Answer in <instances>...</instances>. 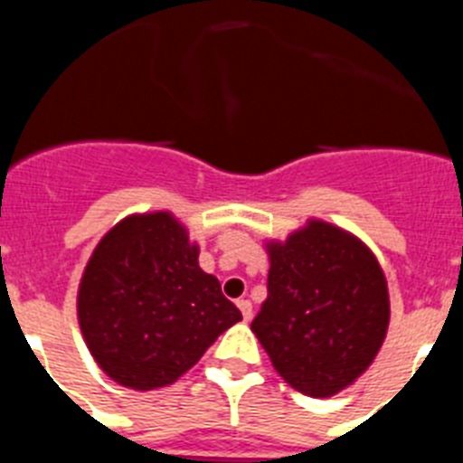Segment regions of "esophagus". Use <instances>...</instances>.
Returning a JSON list of instances; mask_svg holds the SVG:
<instances>
[{"label":"esophagus","instance_id":"esophagus-1","mask_svg":"<svg viewBox=\"0 0 463 463\" xmlns=\"http://www.w3.org/2000/svg\"><path fill=\"white\" fill-rule=\"evenodd\" d=\"M237 307H240V311H241V318L251 320L253 307H251V302H249V299H237Z\"/></svg>","mask_w":463,"mask_h":463}]
</instances>
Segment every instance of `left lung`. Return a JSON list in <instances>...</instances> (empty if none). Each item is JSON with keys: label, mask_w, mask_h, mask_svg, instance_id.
Here are the masks:
<instances>
[{"label": "left lung", "mask_w": 463, "mask_h": 463, "mask_svg": "<svg viewBox=\"0 0 463 463\" xmlns=\"http://www.w3.org/2000/svg\"><path fill=\"white\" fill-rule=\"evenodd\" d=\"M390 320L383 269L348 232L311 222L269 244L268 299L251 330L298 392L332 397L381 348Z\"/></svg>", "instance_id": "obj_1"}]
</instances>
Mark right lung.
I'll use <instances>...</instances> for the list:
<instances>
[{
    "label": "right lung",
    "instance_id": "right-lung-1",
    "mask_svg": "<svg viewBox=\"0 0 463 463\" xmlns=\"http://www.w3.org/2000/svg\"><path fill=\"white\" fill-rule=\"evenodd\" d=\"M78 320L91 355L133 390L175 383L241 320L198 247L168 212L128 216L91 253L78 290Z\"/></svg>",
    "mask_w": 463,
    "mask_h": 463
}]
</instances>
